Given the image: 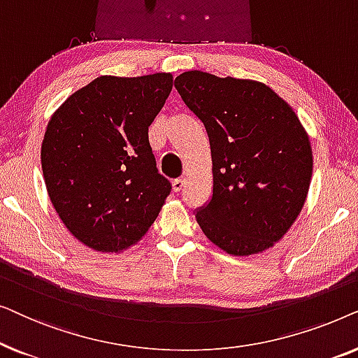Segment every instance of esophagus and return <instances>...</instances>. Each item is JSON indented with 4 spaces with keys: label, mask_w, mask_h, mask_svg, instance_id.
Wrapping results in <instances>:
<instances>
[{
    "label": "esophagus",
    "mask_w": 358,
    "mask_h": 358,
    "mask_svg": "<svg viewBox=\"0 0 358 358\" xmlns=\"http://www.w3.org/2000/svg\"><path fill=\"white\" fill-rule=\"evenodd\" d=\"M184 185H185V179H184V178H178V179H174V182H173V189H174V192H180V190H182Z\"/></svg>",
    "instance_id": "obj_1"
}]
</instances>
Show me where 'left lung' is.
<instances>
[{
	"mask_svg": "<svg viewBox=\"0 0 358 358\" xmlns=\"http://www.w3.org/2000/svg\"><path fill=\"white\" fill-rule=\"evenodd\" d=\"M174 86L203 122L213 194L199 227L231 256L280 241L305 205L313 174L310 136L290 106L264 83L185 71Z\"/></svg>",
	"mask_w": 358,
	"mask_h": 358,
	"instance_id": "left-lung-1",
	"label": "left lung"
}]
</instances>
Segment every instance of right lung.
<instances>
[{"mask_svg":"<svg viewBox=\"0 0 358 358\" xmlns=\"http://www.w3.org/2000/svg\"><path fill=\"white\" fill-rule=\"evenodd\" d=\"M173 90L171 73L99 76L48 120L41 159L53 208L78 241L120 252L140 241L171 192L148 127Z\"/></svg>","mask_w":358,"mask_h":358,"instance_id":"obj_1","label":"right lung"}]
</instances>
